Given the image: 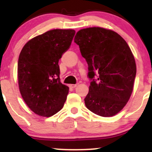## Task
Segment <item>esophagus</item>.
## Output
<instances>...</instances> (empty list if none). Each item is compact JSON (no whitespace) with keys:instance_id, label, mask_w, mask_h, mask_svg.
Listing matches in <instances>:
<instances>
[{"instance_id":"34e87169","label":"esophagus","mask_w":152,"mask_h":152,"mask_svg":"<svg viewBox=\"0 0 152 152\" xmlns=\"http://www.w3.org/2000/svg\"><path fill=\"white\" fill-rule=\"evenodd\" d=\"M77 85H78V84H75V85H73V84H72V85H69V87H71V88H75V87H76V86H77Z\"/></svg>"}]
</instances>
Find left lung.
Instances as JSON below:
<instances>
[{
	"mask_svg": "<svg viewBox=\"0 0 152 152\" xmlns=\"http://www.w3.org/2000/svg\"><path fill=\"white\" fill-rule=\"evenodd\" d=\"M74 42L88 65L86 107L102 117L115 115L132 93L136 64L131 49L118 34L100 27L81 29Z\"/></svg>",
	"mask_w": 152,
	"mask_h": 152,
	"instance_id": "1",
	"label": "left lung"
}]
</instances>
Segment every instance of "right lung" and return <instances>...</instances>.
<instances>
[{"instance_id":"obj_1","label":"right lung","mask_w":152,"mask_h":152,"mask_svg":"<svg viewBox=\"0 0 152 152\" xmlns=\"http://www.w3.org/2000/svg\"><path fill=\"white\" fill-rule=\"evenodd\" d=\"M73 29H53L29 40L18 63L20 91L36 114L53 115L63 107L69 87L59 79V60L71 45Z\"/></svg>"}]
</instances>
